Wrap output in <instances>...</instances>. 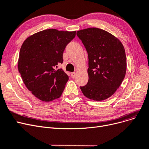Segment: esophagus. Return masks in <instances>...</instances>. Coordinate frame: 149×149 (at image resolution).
Here are the masks:
<instances>
[{"label": "esophagus", "mask_w": 149, "mask_h": 149, "mask_svg": "<svg viewBox=\"0 0 149 149\" xmlns=\"http://www.w3.org/2000/svg\"><path fill=\"white\" fill-rule=\"evenodd\" d=\"M71 76H72V79H75V72H72V73H71Z\"/></svg>", "instance_id": "34e87169"}]
</instances>
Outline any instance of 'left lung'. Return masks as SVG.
<instances>
[{"mask_svg":"<svg viewBox=\"0 0 149 149\" xmlns=\"http://www.w3.org/2000/svg\"><path fill=\"white\" fill-rule=\"evenodd\" d=\"M77 35L82 41L88 55L89 80L80 86L83 95L96 101L111 97L120 86L127 70L124 46L108 31L98 28L79 30Z\"/></svg>","mask_w":149,"mask_h":149,"instance_id":"1","label":"left lung"}]
</instances>
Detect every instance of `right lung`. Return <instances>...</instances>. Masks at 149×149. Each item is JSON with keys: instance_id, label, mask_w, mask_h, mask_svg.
<instances>
[{"instance_id": "obj_1", "label": "right lung", "mask_w": 149, "mask_h": 149, "mask_svg": "<svg viewBox=\"0 0 149 149\" xmlns=\"http://www.w3.org/2000/svg\"><path fill=\"white\" fill-rule=\"evenodd\" d=\"M75 32L47 29L28 37L19 52L18 70L27 89L36 98L44 102L58 99L69 80L62 69L66 46L75 36Z\"/></svg>"}]
</instances>
